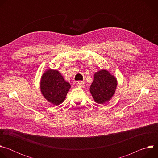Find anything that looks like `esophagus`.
Here are the masks:
<instances>
[{"label":"esophagus","mask_w":158,"mask_h":158,"mask_svg":"<svg viewBox=\"0 0 158 158\" xmlns=\"http://www.w3.org/2000/svg\"><path fill=\"white\" fill-rule=\"evenodd\" d=\"M76 85L79 87H83L84 86V81H79L76 82Z\"/></svg>","instance_id":"obj_1"}]
</instances>
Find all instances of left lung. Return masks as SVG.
<instances>
[{
    "instance_id": "8db88e82",
    "label": "left lung",
    "mask_w": 158,
    "mask_h": 158,
    "mask_svg": "<svg viewBox=\"0 0 158 158\" xmlns=\"http://www.w3.org/2000/svg\"><path fill=\"white\" fill-rule=\"evenodd\" d=\"M116 86V78L107 71L101 70L94 74L90 92L97 103L104 104L114 95Z\"/></svg>"
}]
</instances>
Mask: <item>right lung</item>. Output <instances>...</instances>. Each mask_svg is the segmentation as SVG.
Instances as JSON below:
<instances>
[{"label":"right lung","instance_id":"1","mask_svg":"<svg viewBox=\"0 0 158 158\" xmlns=\"http://www.w3.org/2000/svg\"><path fill=\"white\" fill-rule=\"evenodd\" d=\"M70 87V84L64 81L57 71L49 69L42 77V94L49 102L54 105H59L64 101Z\"/></svg>","mask_w":158,"mask_h":158}]
</instances>
